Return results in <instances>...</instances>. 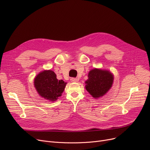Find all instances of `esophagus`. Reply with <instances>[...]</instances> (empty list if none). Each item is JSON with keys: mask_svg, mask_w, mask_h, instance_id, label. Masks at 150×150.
I'll list each match as a JSON object with an SVG mask.
<instances>
[{"mask_svg": "<svg viewBox=\"0 0 150 150\" xmlns=\"http://www.w3.org/2000/svg\"><path fill=\"white\" fill-rule=\"evenodd\" d=\"M70 81L71 82H78V79L76 78H70Z\"/></svg>", "mask_w": 150, "mask_h": 150, "instance_id": "34e87169", "label": "esophagus"}]
</instances>
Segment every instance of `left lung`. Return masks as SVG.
Instances as JSON below:
<instances>
[{
  "mask_svg": "<svg viewBox=\"0 0 150 150\" xmlns=\"http://www.w3.org/2000/svg\"><path fill=\"white\" fill-rule=\"evenodd\" d=\"M113 81V75L109 71L93 69L88 74L85 88L93 98H98L105 95L111 89Z\"/></svg>",
  "mask_w": 150,
  "mask_h": 150,
  "instance_id": "obj_1",
  "label": "left lung"
}]
</instances>
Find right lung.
Segmentation results:
<instances>
[{"mask_svg":"<svg viewBox=\"0 0 150 150\" xmlns=\"http://www.w3.org/2000/svg\"><path fill=\"white\" fill-rule=\"evenodd\" d=\"M67 83L57 78V75L52 70H44L36 75L34 85L41 97L50 101H56L61 96Z\"/></svg>","mask_w":150,"mask_h":150,"instance_id":"add662e5","label":"right lung"}]
</instances>
